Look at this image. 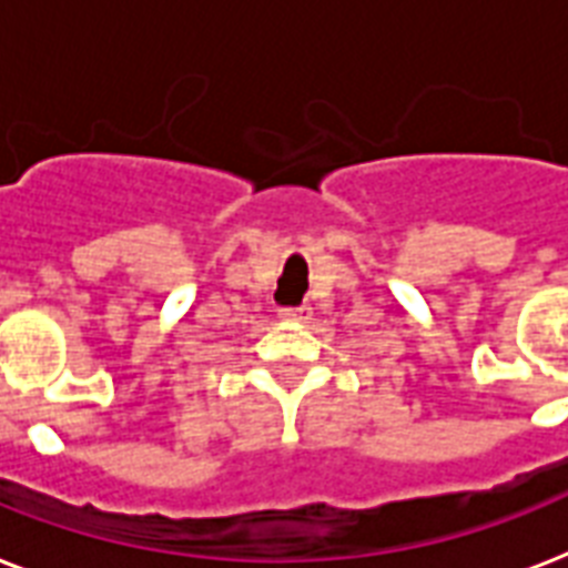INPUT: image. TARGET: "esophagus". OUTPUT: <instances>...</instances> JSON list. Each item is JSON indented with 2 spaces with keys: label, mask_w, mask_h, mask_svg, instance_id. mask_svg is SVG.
<instances>
[{
  "label": "esophagus",
  "mask_w": 568,
  "mask_h": 568,
  "mask_svg": "<svg viewBox=\"0 0 568 568\" xmlns=\"http://www.w3.org/2000/svg\"><path fill=\"white\" fill-rule=\"evenodd\" d=\"M308 315H312V308H308V306H285V308H280V317H285V321H292V324H306Z\"/></svg>",
  "instance_id": "obj_1"
}]
</instances>
